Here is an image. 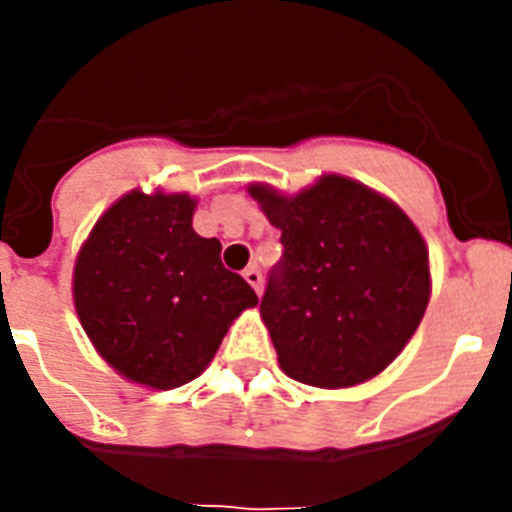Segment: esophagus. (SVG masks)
Here are the masks:
<instances>
[{
	"instance_id": "esophagus-1",
	"label": "esophagus",
	"mask_w": 512,
	"mask_h": 512,
	"mask_svg": "<svg viewBox=\"0 0 512 512\" xmlns=\"http://www.w3.org/2000/svg\"><path fill=\"white\" fill-rule=\"evenodd\" d=\"M243 277H246V282L251 284V287L256 289V295H259V292H261V282H264L259 266H248V269L243 271Z\"/></svg>"
}]
</instances>
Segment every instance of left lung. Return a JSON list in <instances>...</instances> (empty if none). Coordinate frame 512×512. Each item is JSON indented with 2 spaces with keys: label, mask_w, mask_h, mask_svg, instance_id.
<instances>
[{
  "label": "left lung",
  "mask_w": 512,
  "mask_h": 512,
  "mask_svg": "<svg viewBox=\"0 0 512 512\" xmlns=\"http://www.w3.org/2000/svg\"><path fill=\"white\" fill-rule=\"evenodd\" d=\"M282 230L261 318L284 374L312 387H351L392 364L431 297L428 251L410 217L346 176L297 197L248 187Z\"/></svg>",
  "instance_id": "obj_1"
}]
</instances>
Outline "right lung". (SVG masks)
<instances>
[{
    "label": "right lung",
    "instance_id": "add662e5",
    "mask_svg": "<svg viewBox=\"0 0 512 512\" xmlns=\"http://www.w3.org/2000/svg\"><path fill=\"white\" fill-rule=\"evenodd\" d=\"M189 194L130 192L81 246L76 315L122 377L174 390L207 369L230 323L259 302L225 269L220 241L192 228Z\"/></svg>",
    "mask_w": 512,
    "mask_h": 512
}]
</instances>
